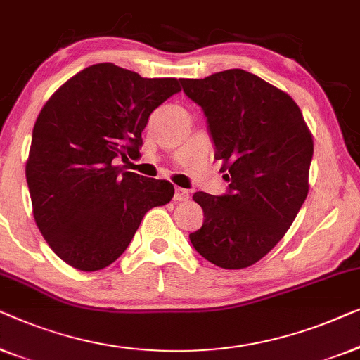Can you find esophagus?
Returning <instances> with one entry per match:
<instances>
[{
  "label": "esophagus",
  "mask_w": 360,
  "mask_h": 360,
  "mask_svg": "<svg viewBox=\"0 0 360 360\" xmlns=\"http://www.w3.org/2000/svg\"><path fill=\"white\" fill-rule=\"evenodd\" d=\"M174 200H176V202H186V200H189V191L182 189V187H176V191H174Z\"/></svg>",
  "instance_id": "esophagus-1"
}]
</instances>
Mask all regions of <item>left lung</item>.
I'll list each match as a JSON object with an SVG mask.
<instances>
[{"mask_svg": "<svg viewBox=\"0 0 360 360\" xmlns=\"http://www.w3.org/2000/svg\"><path fill=\"white\" fill-rule=\"evenodd\" d=\"M200 105L226 192L192 195L204 224L191 233L195 251L224 269L264 257L285 235L308 194L313 140L290 96L233 68L204 79H179Z\"/></svg>", "mask_w": 360, "mask_h": 360, "instance_id": "1", "label": "left lung"}]
</instances>
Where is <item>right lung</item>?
<instances>
[{
    "label": "right lung",
    "mask_w": 360,
    "mask_h": 360,
    "mask_svg": "<svg viewBox=\"0 0 360 360\" xmlns=\"http://www.w3.org/2000/svg\"><path fill=\"white\" fill-rule=\"evenodd\" d=\"M179 91L176 78H141L98 63L70 78L40 110L26 165L34 219L75 269L112 264L146 212L173 199L171 182L125 171L115 158L140 155L150 114Z\"/></svg>",
    "instance_id": "right-lung-1"
}]
</instances>
